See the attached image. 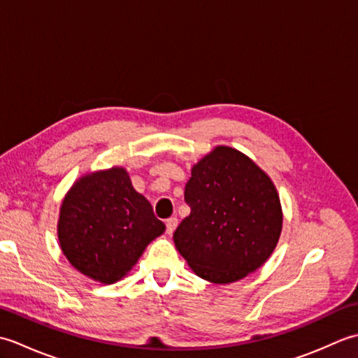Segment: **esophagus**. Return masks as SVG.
<instances>
[{
	"label": "esophagus",
	"instance_id": "esophagus-1",
	"mask_svg": "<svg viewBox=\"0 0 358 358\" xmlns=\"http://www.w3.org/2000/svg\"><path fill=\"white\" fill-rule=\"evenodd\" d=\"M177 226H178V220L175 217H171V218L166 220V232L167 234H172Z\"/></svg>",
	"mask_w": 358,
	"mask_h": 358
}]
</instances>
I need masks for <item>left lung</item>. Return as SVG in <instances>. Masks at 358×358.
Here are the masks:
<instances>
[{
  "label": "left lung",
  "mask_w": 358,
  "mask_h": 358,
  "mask_svg": "<svg viewBox=\"0 0 358 358\" xmlns=\"http://www.w3.org/2000/svg\"><path fill=\"white\" fill-rule=\"evenodd\" d=\"M191 208L173 243L196 275L234 283L275 249L283 212L271 178L237 149L217 146L192 167L185 189Z\"/></svg>",
  "instance_id": "left-lung-1"
}]
</instances>
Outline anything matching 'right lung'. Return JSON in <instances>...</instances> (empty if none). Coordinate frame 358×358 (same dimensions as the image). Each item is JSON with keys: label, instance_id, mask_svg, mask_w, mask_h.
<instances>
[{"label": "right lung", "instance_id": "1", "mask_svg": "<svg viewBox=\"0 0 358 358\" xmlns=\"http://www.w3.org/2000/svg\"><path fill=\"white\" fill-rule=\"evenodd\" d=\"M164 229L123 167L81 177L59 209L63 254L75 269L104 285L123 278Z\"/></svg>", "mask_w": 358, "mask_h": 358}]
</instances>
